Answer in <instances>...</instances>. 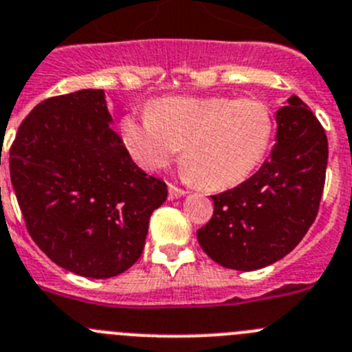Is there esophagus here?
I'll return each instance as SVG.
<instances>
[{
  "label": "esophagus",
  "mask_w": 352,
  "mask_h": 352,
  "mask_svg": "<svg viewBox=\"0 0 352 352\" xmlns=\"http://www.w3.org/2000/svg\"><path fill=\"white\" fill-rule=\"evenodd\" d=\"M186 190H183V188H179V186H176V185H173V183H170L169 185V199L170 201H173V199H179V197H183V195H186Z\"/></svg>",
  "instance_id": "obj_1"
}]
</instances>
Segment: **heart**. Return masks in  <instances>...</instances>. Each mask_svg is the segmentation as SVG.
<instances>
[{"label": "heart", "mask_w": 352, "mask_h": 352, "mask_svg": "<svg viewBox=\"0 0 352 352\" xmlns=\"http://www.w3.org/2000/svg\"><path fill=\"white\" fill-rule=\"evenodd\" d=\"M274 115L254 98L170 96L146 115L122 120V138L144 169H162L183 148L188 178L208 190L248 179L263 162L274 138Z\"/></svg>", "instance_id": "1"}]
</instances>
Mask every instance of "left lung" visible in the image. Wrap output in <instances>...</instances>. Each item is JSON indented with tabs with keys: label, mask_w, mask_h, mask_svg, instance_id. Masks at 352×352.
Instances as JSON below:
<instances>
[{
	"label": "left lung",
	"mask_w": 352,
	"mask_h": 352,
	"mask_svg": "<svg viewBox=\"0 0 352 352\" xmlns=\"http://www.w3.org/2000/svg\"><path fill=\"white\" fill-rule=\"evenodd\" d=\"M276 120L269 159L246 182L212 195L211 220L197 230L204 253L227 269L256 270L281 260L318 216L328 162L323 125L296 96Z\"/></svg>",
	"instance_id": "obj_1"
}]
</instances>
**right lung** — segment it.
Listing matches in <instances>:
<instances>
[{"mask_svg": "<svg viewBox=\"0 0 352 352\" xmlns=\"http://www.w3.org/2000/svg\"><path fill=\"white\" fill-rule=\"evenodd\" d=\"M104 90L41 101L10 146V178L25 228L63 269L106 279L144 248L151 212L167 185L131 159L113 131Z\"/></svg>", "mask_w": 352, "mask_h": 352, "instance_id": "obj_1", "label": "right lung"}]
</instances>
